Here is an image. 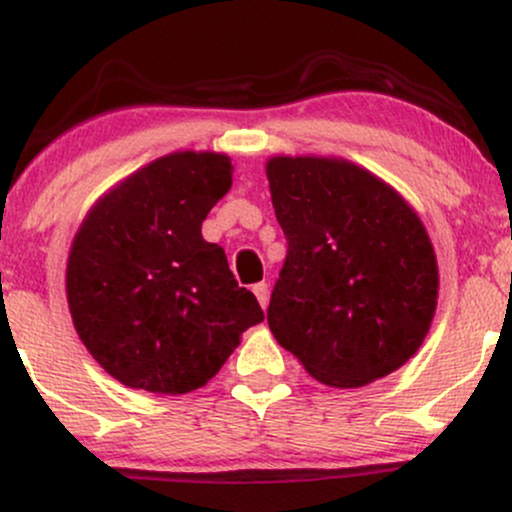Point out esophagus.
<instances>
[{
    "mask_svg": "<svg viewBox=\"0 0 512 512\" xmlns=\"http://www.w3.org/2000/svg\"><path fill=\"white\" fill-rule=\"evenodd\" d=\"M252 293H255L257 301H260L262 308H267V303H269V286L264 284V281H260V284L252 286Z\"/></svg>",
    "mask_w": 512,
    "mask_h": 512,
    "instance_id": "esophagus-1",
    "label": "esophagus"
}]
</instances>
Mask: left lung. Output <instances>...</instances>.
Here are the masks:
<instances>
[{"mask_svg":"<svg viewBox=\"0 0 512 512\" xmlns=\"http://www.w3.org/2000/svg\"><path fill=\"white\" fill-rule=\"evenodd\" d=\"M286 260L269 330L332 387H361L409 361L438 301V264L414 209L368 170L337 158L267 163Z\"/></svg>","mask_w":512,"mask_h":512,"instance_id":"left-lung-1","label":"left lung"}]
</instances>
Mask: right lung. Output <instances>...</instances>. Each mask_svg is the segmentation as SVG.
I'll use <instances>...</instances> for the list:
<instances>
[{
  "label": "right lung",
  "instance_id": "obj_1",
  "mask_svg": "<svg viewBox=\"0 0 512 512\" xmlns=\"http://www.w3.org/2000/svg\"><path fill=\"white\" fill-rule=\"evenodd\" d=\"M228 156L182 151L108 192L76 233L67 298L76 332L122 385L185 395L207 385L264 320L202 221L231 190Z\"/></svg>",
  "mask_w": 512,
  "mask_h": 512
}]
</instances>
